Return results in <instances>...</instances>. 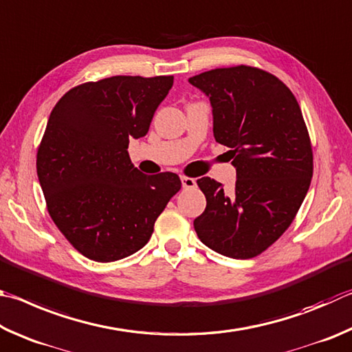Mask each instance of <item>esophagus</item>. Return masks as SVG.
<instances>
[{
  "label": "esophagus",
  "mask_w": 352,
  "mask_h": 352,
  "mask_svg": "<svg viewBox=\"0 0 352 352\" xmlns=\"http://www.w3.org/2000/svg\"><path fill=\"white\" fill-rule=\"evenodd\" d=\"M181 182L184 188H195L196 187V179L188 176H181Z\"/></svg>",
  "instance_id": "obj_1"
}]
</instances>
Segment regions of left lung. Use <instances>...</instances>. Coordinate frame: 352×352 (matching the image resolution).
<instances>
[{
  "label": "left lung",
  "mask_w": 352,
  "mask_h": 352,
  "mask_svg": "<svg viewBox=\"0 0 352 352\" xmlns=\"http://www.w3.org/2000/svg\"><path fill=\"white\" fill-rule=\"evenodd\" d=\"M188 82L210 98L213 135L230 148L236 168L232 193L198 179L207 207L195 230L221 255L254 258L287 230L311 186L312 145L300 104L280 78L254 66L218 67Z\"/></svg>",
  "instance_id": "1"
}]
</instances>
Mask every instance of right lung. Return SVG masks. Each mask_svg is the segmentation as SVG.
Wrapping results in <instances>:
<instances>
[{"instance_id": "obj_1", "label": "right lung", "mask_w": 352, "mask_h": 352, "mask_svg": "<svg viewBox=\"0 0 352 352\" xmlns=\"http://www.w3.org/2000/svg\"><path fill=\"white\" fill-rule=\"evenodd\" d=\"M173 76H114L66 92L36 151L47 212L83 256L98 263L133 255L181 190L176 173L146 176L133 165L129 139L144 138Z\"/></svg>"}]
</instances>
